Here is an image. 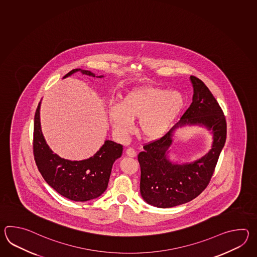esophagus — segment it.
Listing matches in <instances>:
<instances>
[{
    "label": "esophagus",
    "instance_id": "obj_1",
    "mask_svg": "<svg viewBox=\"0 0 257 257\" xmlns=\"http://www.w3.org/2000/svg\"><path fill=\"white\" fill-rule=\"evenodd\" d=\"M126 154L130 157H135L137 155L136 151L133 148H127L126 151Z\"/></svg>",
    "mask_w": 257,
    "mask_h": 257
}]
</instances>
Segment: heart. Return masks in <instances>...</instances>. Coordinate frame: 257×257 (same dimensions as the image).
<instances>
[{
    "label": "heart",
    "mask_w": 257,
    "mask_h": 257,
    "mask_svg": "<svg viewBox=\"0 0 257 257\" xmlns=\"http://www.w3.org/2000/svg\"><path fill=\"white\" fill-rule=\"evenodd\" d=\"M186 104L178 92L146 85L133 88L124 95L119 105L109 110V120L114 131L126 137L133 131V122L139 118V131L149 141L164 137Z\"/></svg>",
    "instance_id": "heart-1"
}]
</instances>
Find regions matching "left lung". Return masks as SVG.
<instances>
[{
  "mask_svg": "<svg viewBox=\"0 0 257 257\" xmlns=\"http://www.w3.org/2000/svg\"><path fill=\"white\" fill-rule=\"evenodd\" d=\"M194 95L181 120L164 137L146 143L138 155L141 166V194L158 208H173L191 201L208 186L227 137V123L221 107L205 83L190 76ZM184 124H202L213 131V149L191 164H172L167 158L173 131Z\"/></svg>",
  "mask_w": 257,
  "mask_h": 257,
  "instance_id": "obj_1",
  "label": "left lung"
}]
</instances>
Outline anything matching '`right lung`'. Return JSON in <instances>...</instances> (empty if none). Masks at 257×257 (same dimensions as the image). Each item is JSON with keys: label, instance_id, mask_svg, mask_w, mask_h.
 Masks as SVG:
<instances>
[{"label": "right lung", "instance_id": "add662e5", "mask_svg": "<svg viewBox=\"0 0 257 257\" xmlns=\"http://www.w3.org/2000/svg\"><path fill=\"white\" fill-rule=\"evenodd\" d=\"M76 71L94 77L93 72L75 69L66 77ZM101 78L103 76H96ZM39 107L34 118L33 153L36 164L45 181L60 195L73 201H88L100 197L107 188L113 164L122 154L123 146L112 141H105L93 157L82 161H69L53 153L44 139Z\"/></svg>", "mask_w": 257, "mask_h": 257}]
</instances>
